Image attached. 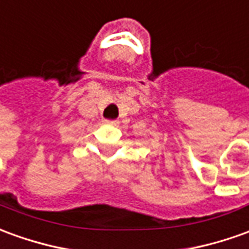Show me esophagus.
Returning <instances> with one entry per match:
<instances>
[{
  "label": "esophagus",
  "instance_id": "1",
  "mask_svg": "<svg viewBox=\"0 0 249 249\" xmlns=\"http://www.w3.org/2000/svg\"><path fill=\"white\" fill-rule=\"evenodd\" d=\"M107 124L117 125V124H119V121H117V120H107Z\"/></svg>",
  "mask_w": 249,
  "mask_h": 249
}]
</instances>
